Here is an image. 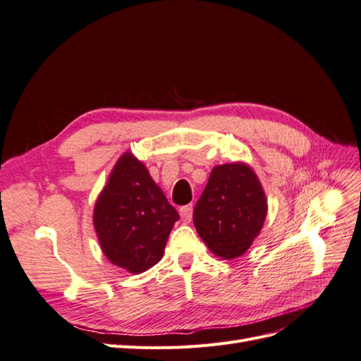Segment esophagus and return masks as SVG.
Returning <instances> with one entry per match:
<instances>
[{
    "label": "esophagus",
    "mask_w": 361,
    "mask_h": 361,
    "mask_svg": "<svg viewBox=\"0 0 361 361\" xmlns=\"http://www.w3.org/2000/svg\"><path fill=\"white\" fill-rule=\"evenodd\" d=\"M180 218L183 223H190L191 218H192V204H187V206H182L179 209Z\"/></svg>",
    "instance_id": "obj_1"
}]
</instances>
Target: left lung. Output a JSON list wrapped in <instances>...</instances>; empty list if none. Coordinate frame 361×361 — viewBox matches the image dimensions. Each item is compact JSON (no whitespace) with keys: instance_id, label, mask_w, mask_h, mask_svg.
Listing matches in <instances>:
<instances>
[{"instance_id":"8db88e82","label":"left lung","mask_w":361,"mask_h":361,"mask_svg":"<svg viewBox=\"0 0 361 361\" xmlns=\"http://www.w3.org/2000/svg\"><path fill=\"white\" fill-rule=\"evenodd\" d=\"M265 216L267 197L255 171L233 162L214 167L192 220L215 256L235 259L253 244Z\"/></svg>"}]
</instances>
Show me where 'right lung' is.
I'll return each mask as SVG.
<instances>
[{
  "mask_svg": "<svg viewBox=\"0 0 361 361\" xmlns=\"http://www.w3.org/2000/svg\"><path fill=\"white\" fill-rule=\"evenodd\" d=\"M179 214L133 154L116 164L94 206L93 223L104 255L140 274L162 259Z\"/></svg>",
  "mask_w": 361,
  "mask_h": 361,
  "instance_id": "obj_1",
  "label": "right lung"
}]
</instances>
